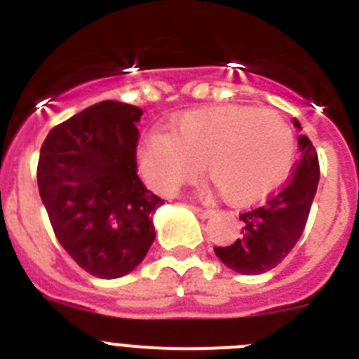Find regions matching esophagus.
<instances>
[{
  "instance_id": "1",
  "label": "esophagus",
  "mask_w": 359,
  "mask_h": 359,
  "mask_svg": "<svg viewBox=\"0 0 359 359\" xmlns=\"http://www.w3.org/2000/svg\"><path fill=\"white\" fill-rule=\"evenodd\" d=\"M192 210L196 212V214L199 215V217L201 219H207V217H210L212 214H214V210H212V208H203V207H192Z\"/></svg>"
}]
</instances>
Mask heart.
<instances>
[{
    "mask_svg": "<svg viewBox=\"0 0 359 359\" xmlns=\"http://www.w3.org/2000/svg\"><path fill=\"white\" fill-rule=\"evenodd\" d=\"M294 158V131L280 113L252 106L189 111L170 133L149 131L138 151L144 177L170 196L203 169L224 199L248 205L273 192Z\"/></svg>",
    "mask_w": 359,
    "mask_h": 359,
    "instance_id": "obj_1",
    "label": "heart"
}]
</instances>
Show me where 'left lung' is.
Returning a JSON list of instances; mask_svg holds the SVG:
<instances>
[{"mask_svg": "<svg viewBox=\"0 0 359 359\" xmlns=\"http://www.w3.org/2000/svg\"><path fill=\"white\" fill-rule=\"evenodd\" d=\"M294 128L300 122L293 120ZM302 156L286 182L268 201L239 214L241 237L230 246H214L215 255L230 269L243 275L266 273L280 264L294 248L309 217L320 180L316 149L307 136L298 138Z\"/></svg>", "mask_w": 359, "mask_h": 359, "instance_id": "obj_1", "label": "left lung"}]
</instances>
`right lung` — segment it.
<instances>
[{"label": "right lung", "instance_id": "obj_1", "mask_svg": "<svg viewBox=\"0 0 359 359\" xmlns=\"http://www.w3.org/2000/svg\"><path fill=\"white\" fill-rule=\"evenodd\" d=\"M142 109L104 100L48 133L37 185L57 241L98 278L128 275L154 241L152 214L163 199L136 174Z\"/></svg>", "mask_w": 359, "mask_h": 359}]
</instances>
